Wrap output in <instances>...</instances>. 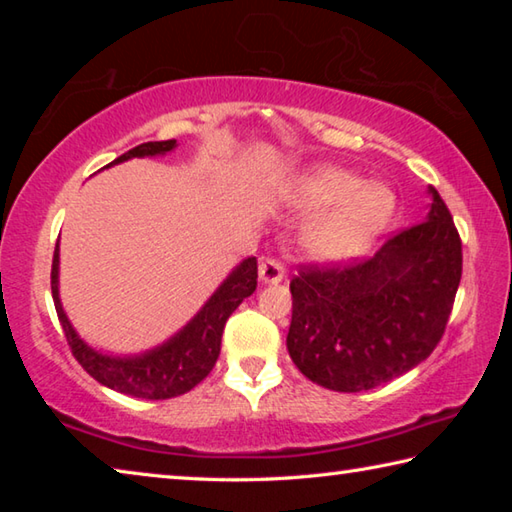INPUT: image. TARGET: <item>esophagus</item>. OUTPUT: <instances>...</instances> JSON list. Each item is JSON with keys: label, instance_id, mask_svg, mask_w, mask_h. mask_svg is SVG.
<instances>
[{"label": "esophagus", "instance_id": "esophagus-1", "mask_svg": "<svg viewBox=\"0 0 512 512\" xmlns=\"http://www.w3.org/2000/svg\"><path fill=\"white\" fill-rule=\"evenodd\" d=\"M284 273H287V268H284L280 259H275V257H268L262 264H259V280H262L264 284L282 282Z\"/></svg>", "mask_w": 512, "mask_h": 512}]
</instances>
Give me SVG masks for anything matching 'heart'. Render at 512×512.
<instances>
[{
    "label": "heart",
    "mask_w": 512,
    "mask_h": 512,
    "mask_svg": "<svg viewBox=\"0 0 512 512\" xmlns=\"http://www.w3.org/2000/svg\"><path fill=\"white\" fill-rule=\"evenodd\" d=\"M284 201L293 212L318 219L305 230V248L320 262H345L361 255L395 210L391 189L368 185L350 171L316 167L287 185Z\"/></svg>",
    "instance_id": "b5f03b06"
}]
</instances>
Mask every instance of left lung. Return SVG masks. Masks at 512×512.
<instances>
[{
  "instance_id": "left-lung-1",
  "label": "left lung",
  "mask_w": 512,
  "mask_h": 512,
  "mask_svg": "<svg viewBox=\"0 0 512 512\" xmlns=\"http://www.w3.org/2000/svg\"><path fill=\"white\" fill-rule=\"evenodd\" d=\"M429 194L427 219L397 232L375 257L300 264L287 348L314 384L370 391L418 366L443 339L463 248L445 201L433 187Z\"/></svg>"
}]
</instances>
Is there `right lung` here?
Listing matches in <instances>:
<instances>
[{
	"label": "right lung",
	"mask_w": 512,
	"mask_h": 512,
	"mask_svg": "<svg viewBox=\"0 0 512 512\" xmlns=\"http://www.w3.org/2000/svg\"><path fill=\"white\" fill-rule=\"evenodd\" d=\"M173 149H176V140L144 142L128 153L119 155L108 167L131 158H144V155H164ZM255 289L257 259L248 257L225 277L221 287L214 291V296L205 302V307L167 343L144 354H137V357H110V354L92 350L74 332L72 323L65 316L58 298V244L54 250V262H51V296H54L56 314L60 325H63L65 339L74 359L99 384L117 393L142 397V400H169V397L185 395L196 384H201L210 375L216 359H219L225 320L230 318L241 302L253 296Z\"/></svg>",
	"instance_id": "add662e5"
}]
</instances>
